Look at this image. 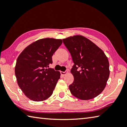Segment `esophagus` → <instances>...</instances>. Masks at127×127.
<instances>
[{"label": "esophagus", "instance_id": "1", "mask_svg": "<svg viewBox=\"0 0 127 127\" xmlns=\"http://www.w3.org/2000/svg\"><path fill=\"white\" fill-rule=\"evenodd\" d=\"M67 73H68L67 71H65V72L61 71V74L62 75V76H65V75H66V74H67Z\"/></svg>", "mask_w": 127, "mask_h": 127}]
</instances>
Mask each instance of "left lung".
<instances>
[{
  "mask_svg": "<svg viewBox=\"0 0 127 127\" xmlns=\"http://www.w3.org/2000/svg\"><path fill=\"white\" fill-rule=\"evenodd\" d=\"M74 65L71 70L74 80L69 86L71 94L81 100H89L105 89L110 74L107 57L101 49L87 38L76 35L63 39Z\"/></svg>",
  "mask_w": 127,
  "mask_h": 127,
  "instance_id": "8db88e82",
  "label": "left lung"
}]
</instances>
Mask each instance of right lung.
<instances>
[{
	"label": "right lung",
	"mask_w": 127,
	"mask_h": 127,
	"mask_svg": "<svg viewBox=\"0 0 127 127\" xmlns=\"http://www.w3.org/2000/svg\"><path fill=\"white\" fill-rule=\"evenodd\" d=\"M62 39L46 38L28 46L19 55L15 67L18 85L26 96L42 101L52 95L60 72L48 67L52 56L61 45Z\"/></svg>",
	"instance_id": "1"
}]
</instances>
